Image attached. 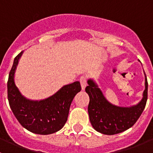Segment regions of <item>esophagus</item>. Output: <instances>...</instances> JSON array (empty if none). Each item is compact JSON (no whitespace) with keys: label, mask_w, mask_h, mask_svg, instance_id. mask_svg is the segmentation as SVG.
Segmentation results:
<instances>
[{"label":"esophagus","mask_w":153,"mask_h":153,"mask_svg":"<svg viewBox=\"0 0 153 153\" xmlns=\"http://www.w3.org/2000/svg\"><path fill=\"white\" fill-rule=\"evenodd\" d=\"M79 82H80L81 88H82V90H84L85 88H86V77H84V76H81L80 79H79Z\"/></svg>","instance_id":"34e87169"}]
</instances>
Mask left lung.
Segmentation results:
<instances>
[{
  "label": "left lung",
  "instance_id": "8db88e82",
  "mask_svg": "<svg viewBox=\"0 0 153 153\" xmlns=\"http://www.w3.org/2000/svg\"><path fill=\"white\" fill-rule=\"evenodd\" d=\"M145 90L143 98L136 105L120 106L111 103L105 97L94 79L87 80L85 90L90 97L88 113L93 129L104 135H114L123 132L136 123L145 109L148 93V83L145 72Z\"/></svg>",
  "mask_w": 153,
  "mask_h": 153
}]
</instances>
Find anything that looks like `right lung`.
<instances>
[{
    "mask_svg": "<svg viewBox=\"0 0 153 153\" xmlns=\"http://www.w3.org/2000/svg\"><path fill=\"white\" fill-rule=\"evenodd\" d=\"M24 51L14 58L7 82L10 109L24 128L36 134L49 135L60 130L68 117L74 97L81 90L79 81L64 85L51 97L31 100L23 95L15 83V73Z\"/></svg>",
    "mask_w": 153,
    "mask_h": 153,
    "instance_id": "right-lung-1",
    "label": "right lung"
}]
</instances>
